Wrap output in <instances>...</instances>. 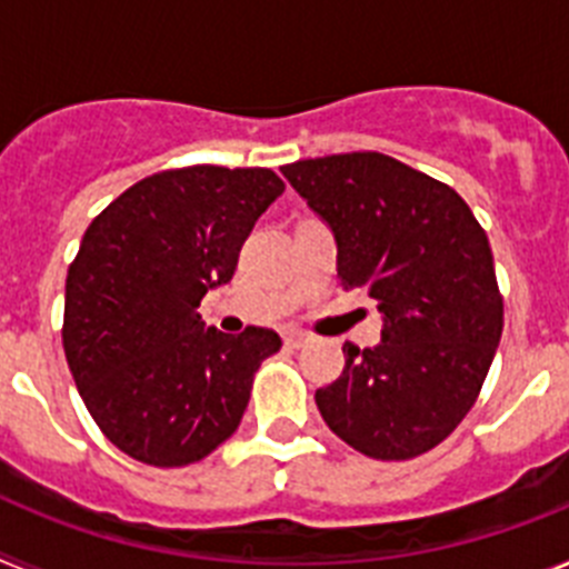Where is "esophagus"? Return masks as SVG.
<instances>
[{"instance_id": "1", "label": "esophagus", "mask_w": 569, "mask_h": 569, "mask_svg": "<svg viewBox=\"0 0 569 569\" xmlns=\"http://www.w3.org/2000/svg\"><path fill=\"white\" fill-rule=\"evenodd\" d=\"M310 341L308 333H301V330H290V333H284V345L288 347H305Z\"/></svg>"}]
</instances>
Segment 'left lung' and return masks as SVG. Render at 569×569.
I'll use <instances>...</instances> for the list:
<instances>
[{
    "label": "left lung",
    "mask_w": 569,
    "mask_h": 569,
    "mask_svg": "<svg viewBox=\"0 0 569 569\" xmlns=\"http://www.w3.org/2000/svg\"><path fill=\"white\" fill-rule=\"evenodd\" d=\"M281 173L333 230L341 288L385 316L379 345L341 347L345 370L316 390L321 419L370 459L433 450L479 399L505 328L485 228L450 184L373 150Z\"/></svg>",
    "instance_id": "left-lung-1"
}]
</instances>
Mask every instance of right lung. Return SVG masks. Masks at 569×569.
<instances>
[{"label":"right lung","instance_id":"right-lung-1","mask_svg":"<svg viewBox=\"0 0 569 569\" xmlns=\"http://www.w3.org/2000/svg\"><path fill=\"white\" fill-rule=\"evenodd\" d=\"M281 193L268 168L162 170L84 230L64 281V359L88 413L130 459L184 467L236 433L281 339L219 333L196 308L233 279L241 244Z\"/></svg>","mask_w":569,"mask_h":569}]
</instances>
